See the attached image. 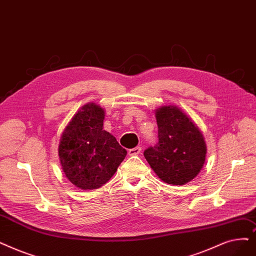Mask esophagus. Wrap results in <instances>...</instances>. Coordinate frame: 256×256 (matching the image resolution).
I'll use <instances>...</instances> for the list:
<instances>
[{
  "label": "esophagus",
  "instance_id": "1",
  "mask_svg": "<svg viewBox=\"0 0 256 256\" xmlns=\"http://www.w3.org/2000/svg\"><path fill=\"white\" fill-rule=\"evenodd\" d=\"M140 152H141V148L140 146L128 150V154L130 156H136V154H139Z\"/></svg>",
  "mask_w": 256,
  "mask_h": 256
}]
</instances>
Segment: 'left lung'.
<instances>
[{"label":"left lung","mask_w":256,"mask_h":256,"mask_svg":"<svg viewBox=\"0 0 256 256\" xmlns=\"http://www.w3.org/2000/svg\"><path fill=\"white\" fill-rule=\"evenodd\" d=\"M156 120L159 142L144 150V157L163 182H190L205 163L207 148L201 130L176 106L156 110Z\"/></svg>","instance_id":"8db88e82"}]
</instances>
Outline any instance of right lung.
<instances>
[{
	"mask_svg": "<svg viewBox=\"0 0 256 256\" xmlns=\"http://www.w3.org/2000/svg\"><path fill=\"white\" fill-rule=\"evenodd\" d=\"M104 110L88 102L64 130L58 157L68 180L80 190H96L106 184L124 160L126 150L104 130Z\"/></svg>",
	"mask_w": 256,
	"mask_h": 256,
	"instance_id": "add662e5",
	"label": "right lung"
}]
</instances>
